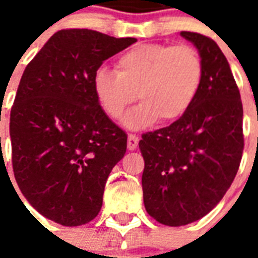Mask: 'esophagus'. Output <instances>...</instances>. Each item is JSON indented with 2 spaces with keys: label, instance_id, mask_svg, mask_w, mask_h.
<instances>
[{
  "label": "esophagus",
  "instance_id": "esophagus-1",
  "mask_svg": "<svg viewBox=\"0 0 258 258\" xmlns=\"http://www.w3.org/2000/svg\"><path fill=\"white\" fill-rule=\"evenodd\" d=\"M138 142H140V138L134 134H128V141H127V148L128 151H135L137 146H138Z\"/></svg>",
  "mask_w": 258,
  "mask_h": 258
}]
</instances>
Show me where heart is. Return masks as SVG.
I'll list each match as a JSON object with an SVG mask.
<instances>
[{"instance_id":"heart-1","label":"heart","mask_w":258,"mask_h":258,"mask_svg":"<svg viewBox=\"0 0 258 258\" xmlns=\"http://www.w3.org/2000/svg\"><path fill=\"white\" fill-rule=\"evenodd\" d=\"M117 72L101 68L94 76L96 101L110 118L124 117L128 128H144L156 121L173 123L189 110L199 95L205 64L199 51L188 44H142L118 58Z\"/></svg>"}]
</instances>
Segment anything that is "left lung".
<instances>
[{
    "label": "left lung",
    "instance_id": "left-lung-1",
    "mask_svg": "<svg viewBox=\"0 0 258 258\" xmlns=\"http://www.w3.org/2000/svg\"><path fill=\"white\" fill-rule=\"evenodd\" d=\"M205 64L203 84L184 116L142 134L140 151L148 214L168 227L199 220L222 199L243 153V107L227 58L210 37L181 31Z\"/></svg>",
    "mask_w": 258,
    "mask_h": 258
}]
</instances>
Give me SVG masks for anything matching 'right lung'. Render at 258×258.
<instances>
[{
    "label": "right lung",
    "instance_id": "1",
    "mask_svg": "<svg viewBox=\"0 0 258 258\" xmlns=\"http://www.w3.org/2000/svg\"><path fill=\"white\" fill-rule=\"evenodd\" d=\"M135 41L59 30L20 79L9 123L15 179L27 202L60 225L98 216L107 177L125 153L127 134L99 106L94 76Z\"/></svg>",
    "mask_w": 258,
    "mask_h": 258
}]
</instances>
